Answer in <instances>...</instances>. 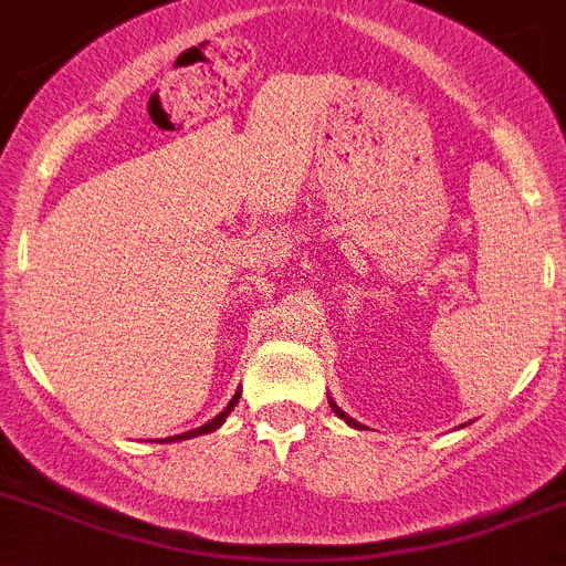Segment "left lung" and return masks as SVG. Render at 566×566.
Listing matches in <instances>:
<instances>
[{"label":"left lung","instance_id":"left-lung-1","mask_svg":"<svg viewBox=\"0 0 566 566\" xmlns=\"http://www.w3.org/2000/svg\"><path fill=\"white\" fill-rule=\"evenodd\" d=\"M331 408H333V413H336V417H342V419H344V422H347V424H353V428H360V424H358V422H355V419H353V417H347V413H344V411H342V408H338V406H336V402H333V400H331Z\"/></svg>","mask_w":566,"mask_h":566}]
</instances>
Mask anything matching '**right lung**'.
Returning <instances> with one entry per match:
<instances>
[{
  "mask_svg": "<svg viewBox=\"0 0 566 566\" xmlns=\"http://www.w3.org/2000/svg\"><path fill=\"white\" fill-rule=\"evenodd\" d=\"M239 397H241V391H235L233 395V400L228 402V408H224L222 413H217V417L211 419V422H206V424H199V428H193V430H188V433H180V436H169V439H164V441H182V439H193V436H202V433H211V430H217L219 424L224 422V419H228V413L233 411L235 408V402H239Z\"/></svg>",
  "mask_w": 566,
  "mask_h": 566,
  "instance_id": "1",
  "label": "right lung"
}]
</instances>
